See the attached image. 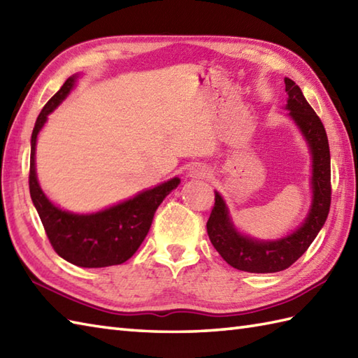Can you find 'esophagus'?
Instances as JSON below:
<instances>
[{
	"instance_id": "esophagus-1",
	"label": "esophagus",
	"mask_w": 358,
	"mask_h": 358,
	"mask_svg": "<svg viewBox=\"0 0 358 358\" xmlns=\"http://www.w3.org/2000/svg\"><path fill=\"white\" fill-rule=\"evenodd\" d=\"M189 175H191L192 178H209L210 177V171L208 169L206 166L195 164V166H192V169L189 171Z\"/></svg>"
}]
</instances>
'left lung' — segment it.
I'll list each match as a JSON object with an SVG mask.
<instances>
[{"instance_id":"left-lung-1","label":"left lung","mask_w":358,"mask_h":358,"mask_svg":"<svg viewBox=\"0 0 358 358\" xmlns=\"http://www.w3.org/2000/svg\"><path fill=\"white\" fill-rule=\"evenodd\" d=\"M289 115L300 127L313 154V206L299 229L275 241H260L241 235L235 229L222 195L215 192V203L208 220V235L217 252L232 268L245 272L269 273L287 269L306 252L320 232L331 208V154L328 135L322 120L303 96L292 80L285 78Z\"/></svg>"}]
</instances>
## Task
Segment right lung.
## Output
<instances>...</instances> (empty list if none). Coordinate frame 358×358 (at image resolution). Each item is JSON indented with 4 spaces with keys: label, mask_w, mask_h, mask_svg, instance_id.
<instances>
[{
    "label": "right lung",
    "mask_w": 358,
    "mask_h": 358,
    "mask_svg": "<svg viewBox=\"0 0 358 358\" xmlns=\"http://www.w3.org/2000/svg\"><path fill=\"white\" fill-rule=\"evenodd\" d=\"M73 85L75 77L67 78L62 89L45 103L36 118L32 140H30L32 148H30L29 189L53 250L66 262L80 268H106V266L124 263L136 252L150 229L157 208L166 199V195L180 185V178H172L96 214L78 215L53 206L36 180V136L49 113L64 100Z\"/></svg>",
    "instance_id": "add662e5"
}]
</instances>
